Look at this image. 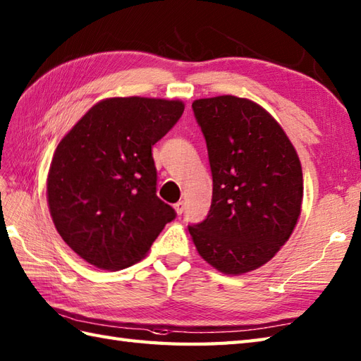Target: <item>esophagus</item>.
<instances>
[{
  "label": "esophagus",
  "instance_id": "obj_1",
  "mask_svg": "<svg viewBox=\"0 0 361 361\" xmlns=\"http://www.w3.org/2000/svg\"><path fill=\"white\" fill-rule=\"evenodd\" d=\"M174 210H176V213H178V214H182L183 210H185V204H183L182 201L176 202V204H174Z\"/></svg>",
  "mask_w": 361,
  "mask_h": 361
}]
</instances>
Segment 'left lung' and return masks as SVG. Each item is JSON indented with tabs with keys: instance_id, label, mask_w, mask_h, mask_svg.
<instances>
[{
	"instance_id": "1",
	"label": "left lung",
	"mask_w": 361,
	"mask_h": 361,
	"mask_svg": "<svg viewBox=\"0 0 361 361\" xmlns=\"http://www.w3.org/2000/svg\"><path fill=\"white\" fill-rule=\"evenodd\" d=\"M213 178L207 218L188 226L199 255L227 275L270 261L301 213L302 171L283 128L235 95L195 100Z\"/></svg>"
}]
</instances>
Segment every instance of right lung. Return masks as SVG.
Instances as JSON below:
<instances>
[{
	"mask_svg": "<svg viewBox=\"0 0 361 361\" xmlns=\"http://www.w3.org/2000/svg\"><path fill=\"white\" fill-rule=\"evenodd\" d=\"M182 113L179 100L106 99L61 139L47 202L55 228L80 258L103 270L130 267L176 218L156 195L151 148Z\"/></svg>",
	"mask_w": 361,
	"mask_h": 361,
	"instance_id": "obj_1",
	"label": "right lung"
}]
</instances>
